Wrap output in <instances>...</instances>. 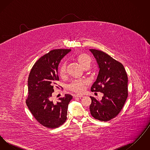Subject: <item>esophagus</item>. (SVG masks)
Returning <instances> with one entry per match:
<instances>
[{"label": "esophagus", "mask_w": 150, "mask_h": 150, "mask_svg": "<svg viewBox=\"0 0 150 150\" xmlns=\"http://www.w3.org/2000/svg\"><path fill=\"white\" fill-rule=\"evenodd\" d=\"M74 97H75L81 98V97H83L84 96H83V94H75V95H74Z\"/></svg>", "instance_id": "1"}]
</instances>
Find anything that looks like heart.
<instances>
[{"mask_svg": "<svg viewBox=\"0 0 150 150\" xmlns=\"http://www.w3.org/2000/svg\"><path fill=\"white\" fill-rule=\"evenodd\" d=\"M75 60L78 62L80 66L84 69H88L92 63L91 57L86 53H81L78 54L75 57ZM66 72V64L64 62L59 70V74L61 77H64ZM87 84V81L85 80H74L68 84L67 88L70 91L76 93H81L84 91L85 86Z\"/></svg>", "mask_w": 150, "mask_h": 150, "instance_id": "b5f03b06", "label": "heart"}]
</instances>
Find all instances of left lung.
Returning <instances> with one entry per match:
<instances>
[{
    "label": "left lung",
    "mask_w": 150,
    "mask_h": 150,
    "mask_svg": "<svg viewBox=\"0 0 150 150\" xmlns=\"http://www.w3.org/2000/svg\"><path fill=\"white\" fill-rule=\"evenodd\" d=\"M100 71L91 91L103 94L101 100L90 97L89 109L93 117L107 121L120 113L128 96V76L124 66L105 52L91 49Z\"/></svg>",
    "instance_id": "8db88e82"
}]
</instances>
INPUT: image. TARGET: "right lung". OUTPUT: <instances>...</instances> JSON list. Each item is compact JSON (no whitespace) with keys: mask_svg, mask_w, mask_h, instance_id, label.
I'll use <instances>...</instances> for the list:
<instances>
[{"mask_svg":"<svg viewBox=\"0 0 150 150\" xmlns=\"http://www.w3.org/2000/svg\"><path fill=\"white\" fill-rule=\"evenodd\" d=\"M71 50L58 49L40 57L33 66L28 78V97L26 103L36 120L50 129L62 125L67 119V108L72 96L65 94L53 100V88L59 80L58 66Z\"/></svg>","mask_w":150,"mask_h":150,"instance_id":"add662e5","label":"right lung"}]
</instances>
